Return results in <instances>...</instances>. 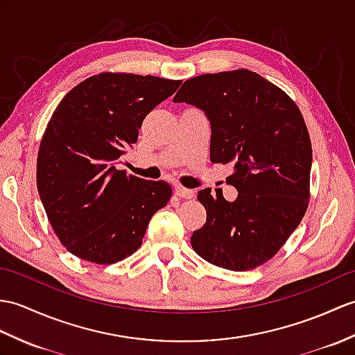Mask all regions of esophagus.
Instances as JSON below:
<instances>
[{
  "mask_svg": "<svg viewBox=\"0 0 355 355\" xmlns=\"http://www.w3.org/2000/svg\"><path fill=\"white\" fill-rule=\"evenodd\" d=\"M174 192H175L177 196L184 198V200H191V198L195 196L193 191H191V189H186V187H183V186H175V187H174Z\"/></svg>",
  "mask_w": 355,
  "mask_h": 355,
  "instance_id": "1",
  "label": "esophagus"
}]
</instances>
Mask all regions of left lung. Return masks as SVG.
<instances>
[{"instance_id":"obj_1","label":"left lung","mask_w":355,"mask_h":355,"mask_svg":"<svg viewBox=\"0 0 355 355\" xmlns=\"http://www.w3.org/2000/svg\"><path fill=\"white\" fill-rule=\"evenodd\" d=\"M174 103L201 109L210 121L211 163H232L220 189L198 192L207 220L193 232L195 252L211 265L250 270L270 260L309 207L311 142L298 105L259 73L236 69L186 80Z\"/></svg>"}]
</instances>
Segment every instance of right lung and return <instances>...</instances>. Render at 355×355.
Segmentation results:
<instances>
[{
    "label": "right lung",
    "mask_w": 355,
    "mask_h": 355,
    "mask_svg": "<svg viewBox=\"0 0 355 355\" xmlns=\"http://www.w3.org/2000/svg\"><path fill=\"white\" fill-rule=\"evenodd\" d=\"M181 80L103 72L64 95L37 153V192L62 245L98 265L136 252L150 219L172 196L166 181H150L116 164L137 142L155 105Z\"/></svg>",
    "instance_id": "1"
}]
</instances>
